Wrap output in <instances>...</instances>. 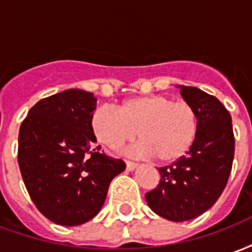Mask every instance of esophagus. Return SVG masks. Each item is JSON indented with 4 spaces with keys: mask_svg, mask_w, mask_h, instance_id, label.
I'll use <instances>...</instances> for the list:
<instances>
[{
    "mask_svg": "<svg viewBox=\"0 0 252 252\" xmlns=\"http://www.w3.org/2000/svg\"><path fill=\"white\" fill-rule=\"evenodd\" d=\"M126 170H128V171H133V170L137 167L136 163H133V162H129V160H126Z\"/></svg>",
    "mask_w": 252,
    "mask_h": 252,
    "instance_id": "1",
    "label": "esophagus"
}]
</instances>
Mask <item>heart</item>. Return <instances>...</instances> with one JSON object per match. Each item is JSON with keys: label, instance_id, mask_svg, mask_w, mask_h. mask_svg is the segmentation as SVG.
I'll return each mask as SVG.
<instances>
[{"label": "heart", "instance_id": "1", "mask_svg": "<svg viewBox=\"0 0 252 252\" xmlns=\"http://www.w3.org/2000/svg\"><path fill=\"white\" fill-rule=\"evenodd\" d=\"M92 128L98 142L110 150L133 140L137 132V155L155 157L159 163H173L191 147L198 121L189 102L151 94L126 99L117 112L98 108L92 116Z\"/></svg>", "mask_w": 252, "mask_h": 252}]
</instances>
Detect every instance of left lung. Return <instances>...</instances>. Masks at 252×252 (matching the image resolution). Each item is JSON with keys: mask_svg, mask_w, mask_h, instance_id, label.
Listing matches in <instances>:
<instances>
[{"mask_svg": "<svg viewBox=\"0 0 252 252\" xmlns=\"http://www.w3.org/2000/svg\"><path fill=\"white\" fill-rule=\"evenodd\" d=\"M181 95L195 110L198 128L185 157L160 167L159 185L146 194L148 206L170 221H188L211 209L221 195L232 169V119L211 94L180 85Z\"/></svg>", "mask_w": 252, "mask_h": 252, "instance_id": "obj_1", "label": "left lung"}]
</instances>
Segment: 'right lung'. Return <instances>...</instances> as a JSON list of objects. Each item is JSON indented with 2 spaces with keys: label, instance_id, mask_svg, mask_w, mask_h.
<instances>
[{
  "label": "right lung",
  "instance_id": "1",
  "mask_svg": "<svg viewBox=\"0 0 252 252\" xmlns=\"http://www.w3.org/2000/svg\"><path fill=\"white\" fill-rule=\"evenodd\" d=\"M93 93L68 89L40 99L20 126L19 166L41 215L59 225L92 220L104 205L121 159L99 153L92 128Z\"/></svg>",
  "mask_w": 252,
  "mask_h": 252
}]
</instances>
